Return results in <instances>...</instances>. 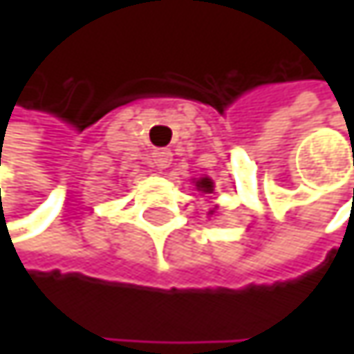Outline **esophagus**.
I'll return each mask as SVG.
<instances>
[{
	"mask_svg": "<svg viewBox=\"0 0 354 354\" xmlns=\"http://www.w3.org/2000/svg\"><path fill=\"white\" fill-rule=\"evenodd\" d=\"M151 160H153L156 168L166 170V168H170V164H172V153H170V149H156V151L151 153Z\"/></svg>",
	"mask_w": 354,
	"mask_h": 354,
	"instance_id": "obj_1",
	"label": "esophagus"
}]
</instances>
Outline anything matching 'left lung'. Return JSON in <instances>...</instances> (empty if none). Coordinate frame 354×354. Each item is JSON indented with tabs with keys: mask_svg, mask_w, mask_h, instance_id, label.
<instances>
[{
	"mask_svg": "<svg viewBox=\"0 0 354 354\" xmlns=\"http://www.w3.org/2000/svg\"><path fill=\"white\" fill-rule=\"evenodd\" d=\"M194 186H196V190H201L205 194H211L213 192V180L211 178H198V180H194ZM209 213L213 215L215 211H209Z\"/></svg>",
	"mask_w": 354,
	"mask_h": 354,
	"instance_id": "obj_1",
	"label": "left lung"
}]
</instances>
